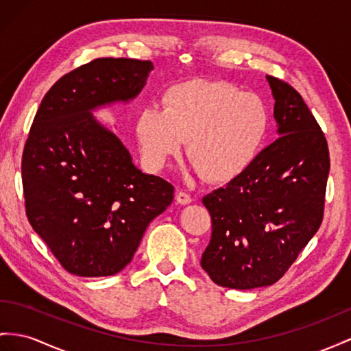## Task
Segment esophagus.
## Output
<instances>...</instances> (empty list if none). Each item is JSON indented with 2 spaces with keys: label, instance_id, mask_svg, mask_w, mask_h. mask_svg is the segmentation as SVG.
<instances>
[{
  "label": "esophagus",
  "instance_id": "obj_1",
  "mask_svg": "<svg viewBox=\"0 0 351 351\" xmlns=\"http://www.w3.org/2000/svg\"><path fill=\"white\" fill-rule=\"evenodd\" d=\"M176 202H178L179 204H190V203L193 202V199H191L190 194H186V193H184V191H179V193L176 194Z\"/></svg>",
  "mask_w": 351,
  "mask_h": 351
}]
</instances>
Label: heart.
Wrapping results in <instances>:
<instances>
[{"label":"heart","mask_w":351,"mask_h":351,"mask_svg":"<svg viewBox=\"0 0 351 351\" xmlns=\"http://www.w3.org/2000/svg\"><path fill=\"white\" fill-rule=\"evenodd\" d=\"M165 104L145 105L136 119L141 157L151 172L163 169L190 138L194 170L210 181H228L250 166L268 130L263 99L228 83L178 84L167 90Z\"/></svg>","instance_id":"b5f03b06"}]
</instances>
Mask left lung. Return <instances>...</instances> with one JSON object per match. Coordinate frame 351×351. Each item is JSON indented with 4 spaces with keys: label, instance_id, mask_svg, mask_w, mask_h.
<instances>
[{
    "label": "left lung",
    "instance_id": "1",
    "mask_svg": "<svg viewBox=\"0 0 351 351\" xmlns=\"http://www.w3.org/2000/svg\"><path fill=\"white\" fill-rule=\"evenodd\" d=\"M278 139L239 176L203 197L212 237L202 267L230 289L276 283L316 234L323 219L329 149L296 90L267 75Z\"/></svg>",
    "mask_w": 351,
    "mask_h": 351
}]
</instances>
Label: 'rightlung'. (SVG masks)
Listing matches in <instances>:
<instances>
[{"mask_svg": "<svg viewBox=\"0 0 351 351\" xmlns=\"http://www.w3.org/2000/svg\"><path fill=\"white\" fill-rule=\"evenodd\" d=\"M149 60L102 58L64 75L43 97L22 156L26 217L66 271L120 273L173 186L134 166L93 111L128 104L147 84Z\"/></svg>", "mask_w": 351, "mask_h": 351, "instance_id": "1", "label": "right lung"}]
</instances>
